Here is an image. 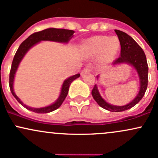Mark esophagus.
Wrapping results in <instances>:
<instances>
[{
	"instance_id": "1",
	"label": "esophagus",
	"mask_w": 158,
	"mask_h": 158,
	"mask_svg": "<svg viewBox=\"0 0 158 158\" xmlns=\"http://www.w3.org/2000/svg\"><path fill=\"white\" fill-rule=\"evenodd\" d=\"M89 72H90V69H89V68H85V69H83L82 72H81V75H83V74H84V73Z\"/></svg>"
}]
</instances>
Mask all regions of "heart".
I'll return each instance as SVG.
<instances>
[{
  "label": "heart",
  "instance_id": "1",
  "mask_svg": "<svg viewBox=\"0 0 158 158\" xmlns=\"http://www.w3.org/2000/svg\"><path fill=\"white\" fill-rule=\"evenodd\" d=\"M120 48V42L115 37L95 36L84 44V52L89 56H97L101 66H106L114 60Z\"/></svg>",
  "mask_w": 158,
  "mask_h": 158
}]
</instances>
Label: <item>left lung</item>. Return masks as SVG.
I'll return each instance as SVG.
<instances>
[{
    "mask_svg": "<svg viewBox=\"0 0 158 158\" xmlns=\"http://www.w3.org/2000/svg\"><path fill=\"white\" fill-rule=\"evenodd\" d=\"M114 31L116 32L120 40V56L114 61L113 65H118V64L127 63L133 66L137 72L139 78V91L133 101L122 106H113V105L109 104L106 102V100L103 99L100 96L98 87L96 84L92 90V96L95 101L98 103V105L104 109L112 111V112H120V111H126L127 109L133 108L142 99L148 86V67L147 59L145 52L141 48L140 46L133 40V38H131L125 32L120 31V30H114ZM97 78H99V75L97 76Z\"/></svg>",
    "mask_w": 158,
    "mask_h": 158,
    "instance_id": "left-lung-1",
    "label": "left lung"
}]
</instances>
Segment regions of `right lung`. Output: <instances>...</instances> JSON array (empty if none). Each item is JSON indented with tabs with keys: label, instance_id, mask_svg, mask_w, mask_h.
<instances>
[{
	"label": "right lung",
	"instance_id": "obj_1",
	"mask_svg": "<svg viewBox=\"0 0 158 158\" xmlns=\"http://www.w3.org/2000/svg\"><path fill=\"white\" fill-rule=\"evenodd\" d=\"M74 31L72 30H68V29H63V28H47V29H44L43 31H40L38 32H35V33L32 34L30 35L26 40H25L23 43L19 46L18 48L17 51H16V54L13 58V62H12L10 72V81H9V85L10 89L13 94V96L16 98L19 102L22 105L23 107H25L27 109L30 110V111H34L35 113H49L51 112L52 111H55L57 108H59L62 104L64 100L67 96L68 93H69V86H70L71 84L73 81L77 79V77H80V74H74V75L72 76V77H69L66 80H65L62 84V89H61L60 95H59L58 99L54 103L50 105V106L43 107V108H31L26 105H25L19 98L14 93L13 90V81H14L15 74H16V71L19 65L20 62L22 59H23L24 56L26 54V52L31 48L33 46L39 43L41 40H49V41H55V42H59V43H68L69 40L72 39L74 35Z\"/></svg>",
	"mask_w": 158,
	"mask_h": 158
}]
</instances>
